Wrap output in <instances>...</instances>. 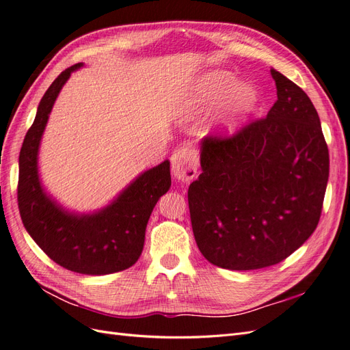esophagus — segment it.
Listing matches in <instances>:
<instances>
[{"instance_id": "obj_1", "label": "esophagus", "mask_w": 350, "mask_h": 350, "mask_svg": "<svg viewBox=\"0 0 350 350\" xmlns=\"http://www.w3.org/2000/svg\"><path fill=\"white\" fill-rule=\"evenodd\" d=\"M172 175L181 183H189L197 175L198 154L193 147H179L171 156Z\"/></svg>"}]
</instances>
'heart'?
Wrapping results in <instances>:
<instances>
[{"mask_svg":"<svg viewBox=\"0 0 350 350\" xmlns=\"http://www.w3.org/2000/svg\"><path fill=\"white\" fill-rule=\"evenodd\" d=\"M221 116L228 122L243 118L256 103V90L245 83H237L234 74L224 70L210 71L201 76L188 94L187 108L189 111H203L219 99Z\"/></svg>","mask_w":350,"mask_h":350,"instance_id":"b5f03b06","label":"heart"}]
</instances>
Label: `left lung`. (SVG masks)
I'll use <instances>...</instances> for the list:
<instances>
[{
	"label": "left lung",
	"mask_w": 350,
	"mask_h": 350,
	"mask_svg": "<svg viewBox=\"0 0 350 350\" xmlns=\"http://www.w3.org/2000/svg\"><path fill=\"white\" fill-rule=\"evenodd\" d=\"M267 116L201 140L203 172L188 188L198 250L221 269L256 270L288 258L320 221L328 149L319 113L276 70Z\"/></svg>",
	"instance_id": "1"
}]
</instances>
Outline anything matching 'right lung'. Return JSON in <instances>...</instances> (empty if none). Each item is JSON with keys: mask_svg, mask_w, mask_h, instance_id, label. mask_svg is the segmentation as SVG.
<instances>
[{"mask_svg": "<svg viewBox=\"0 0 350 350\" xmlns=\"http://www.w3.org/2000/svg\"><path fill=\"white\" fill-rule=\"evenodd\" d=\"M81 66L62 71L39 102L18 156L17 201L29 235L52 261L99 276L129 269L139 260L153 207L171 187V169L165 161L143 172L109 206L92 215L70 213L46 196L38 174L40 139L59 90Z\"/></svg>", "mask_w": 350, "mask_h": 350, "instance_id": "right-lung-1", "label": "right lung"}]
</instances>
